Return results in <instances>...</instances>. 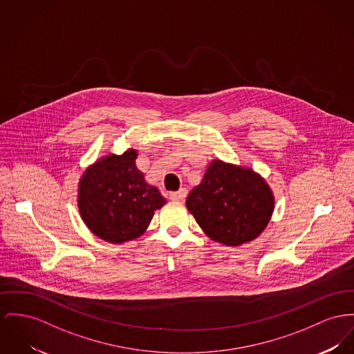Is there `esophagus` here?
<instances>
[{"label": "esophagus", "mask_w": 354, "mask_h": 354, "mask_svg": "<svg viewBox=\"0 0 354 354\" xmlns=\"http://www.w3.org/2000/svg\"><path fill=\"white\" fill-rule=\"evenodd\" d=\"M187 194H188V190L185 188H181L180 190H177V192H171L169 194V198L173 200V201H184Z\"/></svg>", "instance_id": "obj_1"}]
</instances>
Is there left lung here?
I'll list each match as a JSON object with an SVG mask.
<instances>
[{
  "instance_id": "8db88e82",
  "label": "left lung",
  "mask_w": 354,
  "mask_h": 354,
  "mask_svg": "<svg viewBox=\"0 0 354 354\" xmlns=\"http://www.w3.org/2000/svg\"><path fill=\"white\" fill-rule=\"evenodd\" d=\"M187 208L214 241L240 245L267 227L274 211L271 189L251 169L213 161L192 189Z\"/></svg>"
}]
</instances>
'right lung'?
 <instances>
[{
    "label": "right lung",
    "instance_id": "obj_1",
    "mask_svg": "<svg viewBox=\"0 0 354 354\" xmlns=\"http://www.w3.org/2000/svg\"><path fill=\"white\" fill-rule=\"evenodd\" d=\"M137 151L107 156L83 174L79 211L86 225L103 240L123 243L141 236L156 209L165 204L136 166Z\"/></svg>",
    "mask_w": 354,
    "mask_h": 354
}]
</instances>
